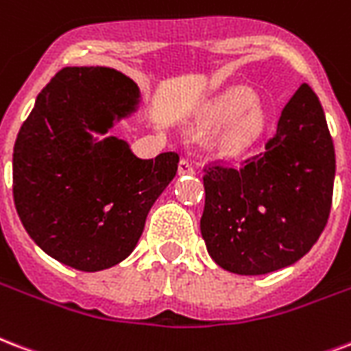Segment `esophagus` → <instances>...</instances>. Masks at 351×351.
I'll list each match as a JSON object with an SVG mask.
<instances>
[{
	"mask_svg": "<svg viewBox=\"0 0 351 351\" xmlns=\"http://www.w3.org/2000/svg\"><path fill=\"white\" fill-rule=\"evenodd\" d=\"M178 175H195V167L189 160H180L178 164Z\"/></svg>",
	"mask_w": 351,
	"mask_h": 351,
	"instance_id": "obj_1",
	"label": "esophagus"
}]
</instances>
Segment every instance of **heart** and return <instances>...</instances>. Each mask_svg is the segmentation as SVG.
Wrapping results in <instances>:
<instances>
[{"mask_svg": "<svg viewBox=\"0 0 351 351\" xmlns=\"http://www.w3.org/2000/svg\"><path fill=\"white\" fill-rule=\"evenodd\" d=\"M267 127L263 106L256 103V93L245 86L228 88L206 106L197 119V132L210 134L221 128L215 151L223 156H241L250 151Z\"/></svg>", "mask_w": 351, "mask_h": 351, "instance_id": "obj_1", "label": "heart"}]
</instances>
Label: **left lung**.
<instances>
[{
	"instance_id": "8db88e82",
	"label": "left lung",
	"mask_w": 351,
	"mask_h": 351,
	"mask_svg": "<svg viewBox=\"0 0 351 351\" xmlns=\"http://www.w3.org/2000/svg\"><path fill=\"white\" fill-rule=\"evenodd\" d=\"M200 232L224 271L259 276L304 258L331 210L335 149L322 104L302 84L261 154L204 169Z\"/></svg>"
}]
</instances>
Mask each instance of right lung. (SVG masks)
I'll list each match as a JSON object with an SVG mask.
<instances>
[{"label": "right lung", "instance_id": "add662e5", "mask_svg": "<svg viewBox=\"0 0 351 351\" xmlns=\"http://www.w3.org/2000/svg\"><path fill=\"white\" fill-rule=\"evenodd\" d=\"M140 90L112 68H64L38 93L12 154L16 211L47 256L77 271L110 269L130 256L178 154L141 160L106 134L138 110Z\"/></svg>", "mask_w": 351, "mask_h": 351}]
</instances>
